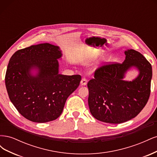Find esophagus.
Masks as SVG:
<instances>
[{
	"label": "esophagus",
	"mask_w": 157,
	"mask_h": 157,
	"mask_svg": "<svg viewBox=\"0 0 157 157\" xmlns=\"http://www.w3.org/2000/svg\"><path fill=\"white\" fill-rule=\"evenodd\" d=\"M87 82H88L87 79L85 78H83L81 80V81H80V84H81L82 86H85V85L87 84Z\"/></svg>",
	"instance_id": "34e87169"
}]
</instances>
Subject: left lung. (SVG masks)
<instances>
[{"mask_svg":"<svg viewBox=\"0 0 157 157\" xmlns=\"http://www.w3.org/2000/svg\"><path fill=\"white\" fill-rule=\"evenodd\" d=\"M122 63H114L98 68L94 78L89 80L88 105L97 120L120 124L136 117L145 106L150 96L152 66L139 52H124ZM132 67L139 71L132 82L123 80Z\"/></svg>","mask_w":157,"mask_h":157,"instance_id":"1","label":"left lung"}]
</instances>
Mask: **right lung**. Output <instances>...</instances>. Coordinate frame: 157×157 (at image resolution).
<instances>
[{
	"instance_id": "obj_1",
	"label": "right lung",
	"mask_w": 157,
	"mask_h": 157,
	"mask_svg": "<svg viewBox=\"0 0 157 157\" xmlns=\"http://www.w3.org/2000/svg\"><path fill=\"white\" fill-rule=\"evenodd\" d=\"M62 54L49 43L19 50L9 61L5 84L9 98L27 120L43 123L56 120L62 113L67 98L78 88L81 76L59 74ZM37 69L32 75V69Z\"/></svg>"
}]
</instances>
